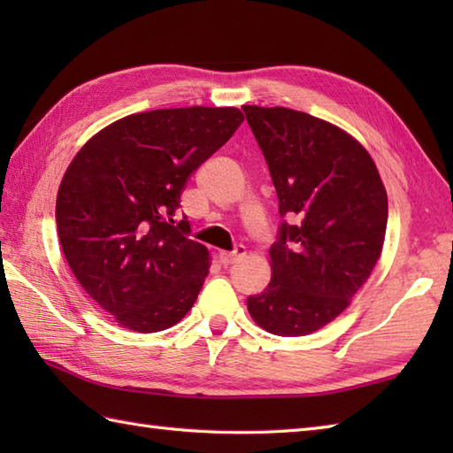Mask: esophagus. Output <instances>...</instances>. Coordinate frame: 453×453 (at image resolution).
<instances>
[{
  "mask_svg": "<svg viewBox=\"0 0 453 453\" xmlns=\"http://www.w3.org/2000/svg\"><path fill=\"white\" fill-rule=\"evenodd\" d=\"M245 257V247L237 245L232 253H219V261L224 265H234L239 258Z\"/></svg>",
  "mask_w": 453,
  "mask_h": 453,
  "instance_id": "34e87169",
  "label": "esophagus"
}]
</instances>
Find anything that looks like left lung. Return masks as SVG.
<instances>
[{"instance_id":"8db88e82","label":"left lung","mask_w":453,"mask_h":453,"mask_svg":"<svg viewBox=\"0 0 453 453\" xmlns=\"http://www.w3.org/2000/svg\"><path fill=\"white\" fill-rule=\"evenodd\" d=\"M242 109L282 218L271 284L247 297V310L273 334H310L349 307L378 263L386 188L370 153L333 124L284 107Z\"/></svg>"}]
</instances>
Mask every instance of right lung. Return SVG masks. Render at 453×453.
Segmentation results:
<instances>
[{
    "label": "right lung",
    "mask_w": 453,
    "mask_h": 453,
    "mask_svg": "<svg viewBox=\"0 0 453 453\" xmlns=\"http://www.w3.org/2000/svg\"><path fill=\"white\" fill-rule=\"evenodd\" d=\"M242 122L234 107L130 114L93 136L67 167L56 200L65 261L127 329H169L196 302L208 249L177 218L180 192Z\"/></svg>",
    "instance_id": "right-lung-1"
}]
</instances>
